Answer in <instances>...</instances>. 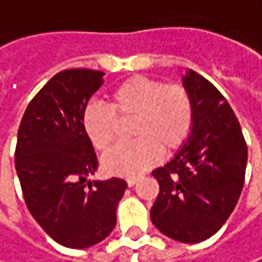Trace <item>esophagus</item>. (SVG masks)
<instances>
[{
	"instance_id": "obj_1",
	"label": "esophagus",
	"mask_w": 262,
	"mask_h": 262,
	"mask_svg": "<svg viewBox=\"0 0 262 262\" xmlns=\"http://www.w3.org/2000/svg\"><path fill=\"white\" fill-rule=\"evenodd\" d=\"M137 182H139V178H128V179H126V183H128V186H129V188H133V186H134V185H136Z\"/></svg>"
}]
</instances>
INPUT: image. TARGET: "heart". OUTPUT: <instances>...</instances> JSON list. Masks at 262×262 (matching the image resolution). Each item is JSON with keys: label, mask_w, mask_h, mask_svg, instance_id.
<instances>
[{"label": "heart", "mask_w": 262, "mask_h": 262, "mask_svg": "<svg viewBox=\"0 0 262 262\" xmlns=\"http://www.w3.org/2000/svg\"><path fill=\"white\" fill-rule=\"evenodd\" d=\"M194 105L182 84L134 76L118 84L110 94V107L91 103L83 112L82 128L97 150H107L121 131L129 125L134 141L105 154L104 170L115 176L134 178L150 168L159 154H170L188 140L192 128Z\"/></svg>", "instance_id": "1"}]
</instances>
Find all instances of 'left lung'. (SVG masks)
<instances>
[{
	"instance_id": "left-lung-1",
	"label": "left lung",
	"mask_w": 262,
	"mask_h": 262,
	"mask_svg": "<svg viewBox=\"0 0 262 262\" xmlns=\"http://www.w3.org/2000/svg\"><path fill=\"white\" fill-rule=\"evenodd\" d=\"M194 105L192 128L174 157L152 171L159 194L152 224L182 243L216 234L233 213L245 183L248 146L224 95L194 70L182 77Z\"/></svg>"
}]
</instances>
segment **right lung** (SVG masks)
<instances>
[{"label":"right lung","mask_w":262,"mask_h":262,"mask_svg":"<svg viewBox=\"0 0 262 262\" xmlns=\"http://www.w3.org/2000/svg\"><path fill=\"white\" fill-rule=\"evenodd\" d=\"M103 71L71 68L55 74L28 104L17 131L14 165L32 217L56 243L91 248L113 231L126 189L119 178L84 180L98 161L82 128Z\"/></svg>","instance_id":"obj_1"}]
</instances>
